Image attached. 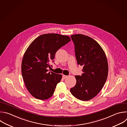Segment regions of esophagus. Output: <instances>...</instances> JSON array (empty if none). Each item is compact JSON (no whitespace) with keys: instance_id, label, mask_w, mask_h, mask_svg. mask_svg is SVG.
Instances as JSON below:
<instances>
[{"instance_id":"1","label":"esophagus","mask_w":127,"mask_h":127,"mask_svg":"<svg viewBox=\"0 0 127 127\" xmlns=\"http://www.w3.org/2000/svg\"><path fill=\"white\" fill-rule=\"evenodd\" d=\"M68 76H66V75H63V76H62V77H63V78H64V79H66V78H68Z\"/></svg>"}]
</instances>
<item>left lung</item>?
<instances>
[{"mask_svg":"<svg viewBox=\"0 0 127 127\" xmlns=\"http://www.w3.org/2000/svg\"><path fill=\"white\" fill-rule=\"evenodd\" d=\"M75 46L77 64L83 66V73L75 76L76 85L71 94L82 101H89L101 91L106 81L108 64L106 54L93 38L80 34L71 36Z\"/></svg>","mask_w":127,"mask_h":127,"instance_id":"left-lung-1","label":"left lung"}]
</instances>
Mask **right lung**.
Listing matches in <instances>:
<instances>
[{
  "instance_id": "add662e5",
  "label": "right lung",
  "mask_w": 127,
  "mask_h": 127,
  "mask_svg": "<svg viewBox=\"0 0 127 127\" xmlns=\"http://www.w3.org/2000/svg\"><path fill=\"white\" fill-rule=\"evenodd\" d=\"M71 41L68 36L55 33L42 34L36 38L26 50L22 61L21 73L25 86L34 98L46 100L53 94L62 75L48 72L49 62L56 52Z\"/></svg>"
}]
</instances>
